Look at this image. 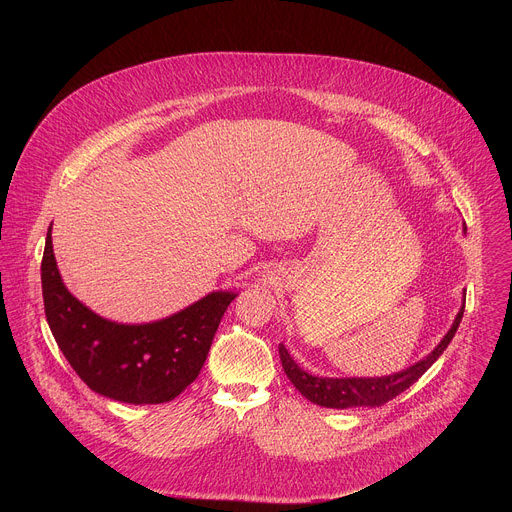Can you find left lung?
<instances>
[{
  "mask_svg": "<svg viewBox=\"0 0 512 512\" xmlns=\"http://www.w3.org/2000/svg\"><path fill=\"white\" fill-rule=\"evenodd\" d=\"M464 316V306L460 308L452 328L448 330V334L442 338V342L437 344L431 354H427L423 360L415 362L413 367L389 375V377H373V379H330V377H312L306 371H302L298 364L294 362V358L289 356V352L285 350L283 344H279V356H281V364L283 371L287 375V379L294 383V387L312 403L322 405V407H330V409H348V407H381L387 401L395 399L397 395H401L405 389H409L429 367L431 364L442 356V352L448 348V344L452 342L460 322Z\"/></svg>",
  "mask_w": 512,
  "mask_h": 512,
  "instance_id": "8db88e82",
  "label": "left lung"
}]
</instances>
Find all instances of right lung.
<instances>
[{"label":"right lung","instance_id":"1","mask_svg":"<svg viewBox=\"0 0 512 512\" xmlns=\"http://www.w3.org/2000/svg\"><path fill=\"white\" fill-rule=\"evenodd\" d=\"M48 227L42 298L52 336L75 373L99 395L133 405L178 397L200 373L233 291H212L186 310L150 324H117L64 287Z\"/></svg>","mask_w":512,"mask_h":512}]
</instances>
